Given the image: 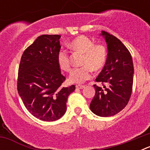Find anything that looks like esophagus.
<instances>
[{
    "label": "esophagus",
    "instance_id": "esophagus-1",
    "mask_svg": "<svg viewBox=\"0 0 150 150\" xmlns=\"http://www.w3.org/2000/svg\"><path fill=\"white\" fill-rule=\"evenodd\" d=\"M85 87V86H83V85H76V88H79V89H82Z\"/></svg>",
    "mask_w": 150,
    "mask_h": 150
}]
</instances>
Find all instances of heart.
Wrapping results in <instances>:
<instances>
[{
  "label": "heart",
  "mask_w": 150,
  "mask_h": 150,
  "mask_svg": "<svg viewBox=\"0 0 150 150\" xmlns=\"http://www.w3.org/2000/svg\"><path fill=\"white\" fill-rule=\"evenodd\" d=\"M68 46L73 51L83 54L80 64L83 66L73 70L69 76L71 83H83L91 77V71H100L105 65L108 51L104 44L94 43V41L87 36L79 35L73 39ZM57 63L62 71H71V61L67 50H62L58 52Z\"/></svg>",
  "instance_id": "b5f03b06"
}]
</instances>
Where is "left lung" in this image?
<instances>
[{
	"mask_svg": "<svg viewBox=\"0 0 150 150\" xmlns=\"http://www.w3.org/2000/svg\"><path fill=\"white\" fill-rule=\"evenodd\" d=\"M107 43L108 56L104 68L95 79L103 87L95 84V95L90 109L102 117L117 114L128 104L132 93L134 66L132 55L115 36L102 31Z\"/></svg>",
	"mask_w": 150,
	"mask_h": 150,
	"instance_id": "8db88e82",
	"label": "left lung"
}]
</instances>
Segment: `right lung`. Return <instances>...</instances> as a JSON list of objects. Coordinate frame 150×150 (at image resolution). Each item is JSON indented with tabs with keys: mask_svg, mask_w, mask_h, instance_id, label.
Wrapping results in <instances>:
<instances>
[{
	"mask_svg": "<svg viewBox=\"0 0 150 150\" xmlns=\"http://www.w3.org/2000/svg\"><path fill=\"white\" fill-rule=\"evenodd\" d=\"M61 36L41 35L24 51L18 67L17 90L26 109L37 119L52 122L65 113L74 85L62 87L65 76L57 63Z\"/></svg>",
	"mask_w": 150,
	"mask_h": 150,
	"instance_id": "1",
	"label": "right lung"
}]
</instances>
